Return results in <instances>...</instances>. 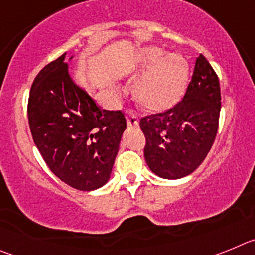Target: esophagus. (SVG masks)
<instances>
[{
  "label": "esophagus",
  "mask_w": 255,
  "mask_h": 255,
  "mask_svg": "<svg viewBox=\"0 0 255 255\" xmlns=\"http://www.w3.org/2000/svg\"><path fill=\"white\" fill-rule=\"evenodd\" d=\"M126 123H128V126H130V128H132V126H138L139 125L138 116H136L132 111H129L128 114H126Z\"/></svg>",
  "instance_id": "34e87169"
}]
</instances>
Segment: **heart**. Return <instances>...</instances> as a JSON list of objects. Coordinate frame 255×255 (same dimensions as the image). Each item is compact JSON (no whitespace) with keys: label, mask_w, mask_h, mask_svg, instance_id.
Wrapping results in <instances>:
<instances>
[{"label":"heart","mask_w":255,"mask_h":255,"mask_svg":"<svg viewBox=\"0 0 255 255\" xmlns=\"http://www.w3.org/2000/svg\"><path fill=\"white\" fill-rule=\"evenodd\" d=\"M130 79L136 84V98L147 111L164 112L176 106L189 80V64L177 52L164 55L158 47H144L130 67Z\"/></svg>","instance_id":"b5f03b06"}]
</instances>
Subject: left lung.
Masks as SVG:
<instances>
[{
  "instance_id": "left-lung-1",
  "label": "left lung",
  "mask_w": 255,
  "mask_h": 255,
  "mask_svg": "<svg viewBox=\"0 0 255 255\" xmlns=\"http://www.w3.org/2000/svg\"><path fill=\"white\" fill-rule=\"evenodd\" d=\"M220 111L218 78L199 55L184 98L167 111L140 120L145 135L144 157L152 172L168 180L194 172L213 145Z\"/></svg>"
}]
</instances>
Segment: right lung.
<instances>
[{
    "label": "right lung",
    "mask_w": 255,
    "mask_h": 255,
    "mask_svg": "<svg viewBox=\"0 0 255 255\" xmlns=\"http://www.w3.org/2000/svg\"><path fill=\"white\" fill-rule=\"evenodd\" d=\"M65 56L35 76L29 94V128L58 179L78 190H96L111 176L126 120L121 111L101 110L74 82Z\"/></svg>",
    "instance_id": "add662e5"
}]
</instances>
